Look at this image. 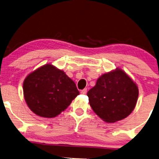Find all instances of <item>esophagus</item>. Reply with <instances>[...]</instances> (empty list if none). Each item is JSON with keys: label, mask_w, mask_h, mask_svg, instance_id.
<instances>
[{"label": "esophagus", "mask_w": 159, "mask_h": 159, "mask_svg": "<svg viewBox=\"0 0 159 159\" xmlns=\"http://www.w3.org/2000/svg\"><path fill=\"white\" fill-rule=\"evenodd\" d=\"M87 89H82V91H81V93H82V94H85L87 93Z\"/></svg>", "instance_id": "1"}]
</instances>
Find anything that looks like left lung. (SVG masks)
Masks as SVG:
<instances>
[{
	"label": "left lung",
	"mask_w": 159,
	"mask_h": 159,
	"mask_svg": "<svg viewBox=\"0 0 159 159\" xmlns=\"http://www.w3.org/2000/svg\"><path fill=\"white\" fill-rule=\"evenodd\" d=\"M89 104L102 120L114 123L130 114L139 96L137 85L123 70L102 75L87 92Z\"/></svg>",
	"instance_id": "left-lung-1"
}]
</instances>
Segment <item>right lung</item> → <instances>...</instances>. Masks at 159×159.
<instances>
[{"label":"right lung","instance_id":"right-lung-1","mask_svg":"<svg viewBox=\"0 0 159 159\" xmlns=\"http://www.w3.org/2000/svg\"><path fill=\"white\" fill-rule=\"evenodd\" d=\"M23 94L32 111L40 116L52 118L67 109L80 92L62 70L48 64L27 76Z\"/></svg>","mask_w":159,"mask_h":159}]
</instances>
